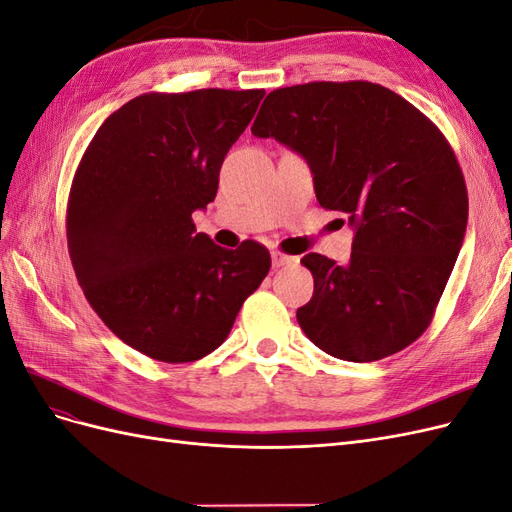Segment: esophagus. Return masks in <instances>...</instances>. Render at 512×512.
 Returning <instances> with one entry per match:
<instances>
[{"mask_svg":"<svg viewBox=\"0 0 512 512\" xmlns=\"http://www.w3.org/2000/svg\"><path fill=\"white\" fill-rule=\"evenodd\" d=\"M294 256H288V254H284V252H280V250H275V252H271V262H273V269H280V267H288V265H294Z\"/></svg>","mask_w":512,"mask_h":512,"instance_id":"esophagus-1","label":"esophagus"}]
</instances>
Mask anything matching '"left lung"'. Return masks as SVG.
<instances>
[{
  "mask_svg": "<svg viewBox=\"0 0 512 512\" xmlns=\"http://www.w3.org/2000/svg\"><path fill=\"white\" fill-rule=\"evenodd\" d=\"M252 134L307 160L320 207L356 228L346 265L307 254L314 297L303 333L331 356L380 361L431 324L468 224V188L446 136L395 91L369 81L275 89Z\"/></svg>",
  "mask_w": 512,
  "mask_h": 512,
  "instance_id": "obj_1",
  "label": "left lung"
}]
</instances>
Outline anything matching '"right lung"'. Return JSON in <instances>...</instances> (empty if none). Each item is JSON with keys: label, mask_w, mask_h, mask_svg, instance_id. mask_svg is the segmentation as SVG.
Instances as JSON below:
<instances>
[{"label": "right lung", "mask_w": 512, "mask_h": 512, "mask_svg": "<svg viewBox=\"0 0 512 512\" xmlns=\"http://www.w3.org/2000/svg\"><path fill=\"white\" fill-rule=\"evenodd\" d=\"M265 89L143 94L108 117L76 166L66 207L72 267L85 299L123 344L162 363L222 346L271 254L196 232L220 168Z\"/></svg>", "instance_id": "add662e5"}]
</instances>
